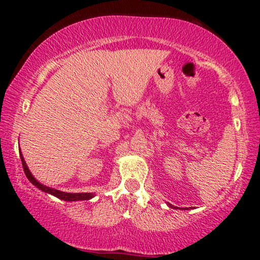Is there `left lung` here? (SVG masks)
I'll return each mask as SVG.
<instances>
[{
  "mask_svg": "<svg viewBox=\"0 0 260 260\" xmlns=\"http://www.w3.org/2000/svg\"><path fill=\"white\" fill-rule=\"evenodd\" d=\"M171 206V208H173V209H177V208H174V206H172V205H170Z\"/></svg>",
  "mask_w": 260,
  "mask_h": 260,
  "instance_id": "obj_1",
  "label": "left lung"
}]
</instances>
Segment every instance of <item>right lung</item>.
Here are the masks:
<instances>
[{
  "instance_id": "right-lung-1",
  "label": "right lung",
  "mask_w": 260,
  "mask_h": 260,
  "mask_svg": "<svg viewBox=\"0 0 260 260\" xmlns=\"http://www.w3.org/2000/svg\"><path fill=\"white\" fill-rule=\"evenodd\" d=\"M19 156H20V159H21V164H23L24 167V172L26 174V177L30 181V183H33L35 187L40 189V190L45 191L50 193V195H54L55 197L59 200H63V201H68V202H73V201H87V200H90L94 197V193L91 192H64V191H60V190H57V189L54 188H50V187H47L45 184H42L38 181L37 179H35L32 173L29 172L27 165H26V162L24 160V157H23V153L19 152Z\"/></svg>"
}]
</instances>
